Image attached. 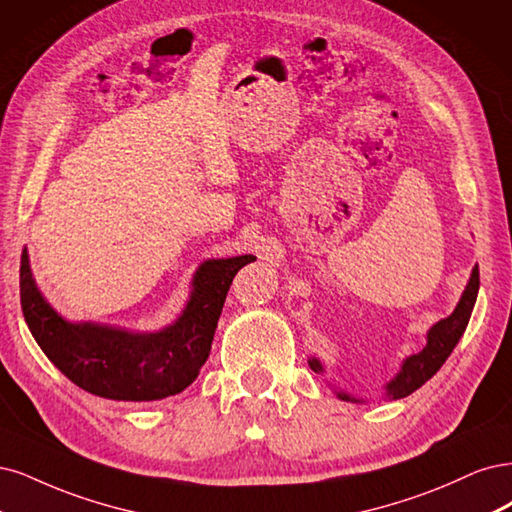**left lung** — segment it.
<instances>
[{
    "label": "left lung",
    "mask_w": 512,
    "mask_h": 512,
    "mask_svg": "<svg viewBox=\"0 0 512 512\" xmlns=\"http://www.w3.org/2000/svg\"><path fill=\"white\" fill-rule=\"evenodd\" d=\"M476 295H478V268L474 266L468 285H466V291L461 293V300L455 306V310L447 319H440L430 329V332H427V344L423 346V351H419L417 355L406 357L398 376L391 378V381L387 383L385 389H387L389 400L406 398V395L417 391L423 383L430 381V378L442 368L444 361L449 359V355L457 346L459 338L466 332L472 308L476 302ZM308 366L317 374L323 372V364L317 357H310ZM336 395L340 400H346V402H359L357 398H353V395L344 393V391H338Z\"/></svg>",
    "instance_id": "obj_1"
}]
</instances>
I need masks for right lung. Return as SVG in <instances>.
I'll return each mask as SVG.
<instances>
[{
	"instance_id": "1",
	"label": "right lung",
	"mask_w": 512,
	"mask_h": 512,
	"mask_svg": "<svg viewBox=\"0 0 512 512\" xmlns=\"http://www.w3.org/2000/svg\"><path fill=\"white\" fill-rule=\"evenodd\" d=\"M253 255L208 259L193 276L189 302L172 325L134 334L97 323H70L48 304L21 255V308L44 355L74 385L123 402H153L187 389L206 364L225 295Z\"/></svg>"
}]
</instances>
